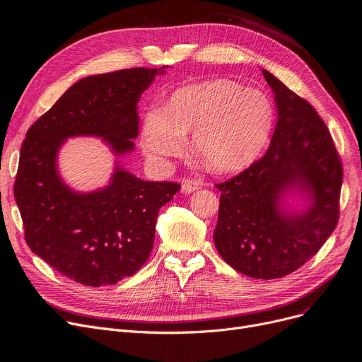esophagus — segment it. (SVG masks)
Returning <instances> with one entry per match:
<instances>
[{
    "label": "esophagus",
    "mask_w": 362,
    "mask_h": 362,
    "mask_svg": "<svg viewBox=\"0 0 362 362\" xmlns=\"http://www.w3.org/2000/svg\"><path fill=\"white\" fill-rule=\"evenodd\" d=\"M197 190V184L190 181V180H184L182 184H181V193H185V194H190L193 192Z\"/></svg>",
    "instance_id": "esophagus-1"
}]
</instances>
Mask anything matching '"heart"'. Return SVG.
Instances as JSON below:
<instances>
[{
  "label": "heart",
  "mask_w": 362,
  "mask_h": 362,
  "mask_svg": "<svg viewBox=\"0 0 362 362\" xmlns=\"http://www.w3.org/2000/svg\"><path fill=\"white\" fill-rule=\"evenodd\" d=\"M274 107L259 90L230 81L185 86L173 93L166 110H149L142 129V149L157 166L182 153L193 133V151L214 172L243 169L265 146Z\"/></svg>",
  "instance_id": "heart-1"
}]
</instances>
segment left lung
<instances>
[{"mask_svg":"<svg viewBox=\"0 0 362 362\" xmlns=\"http://www.w3.org/2000/svg\"><path fill=\"white\" fill-rule=\"evenodd\" d=\"M277 124L265 156L226 182L214 230L217 252L253 279H280L313 257L339 221L343 168L331 133L316 109L268 70ZM306 196L303 211H288L282 197Z\"/></svg>","mask_w":362,"mask_h":362,"instance_id":"obj_1","label":"left lung"}]
</instances>
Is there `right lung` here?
I'll use <instances>...</instances> for the list:
<instances>
[{
	"label": "right lung",
	"mask_w": 362,
	"mask_h": 362,
	"mask_svg": "<svg viewBox=\"0 0 362 362\" xmlns=\"http://www.w3.org/2000/svg\"><path fill=\"white\" fill-rule=\"evenodd\" d=\"M165 69L83 78L27 132L13 190L25 241L76 283L100 288L139 271L153 250L158 211L180 184L144 181L117 163L103 189L74 192L59 177V148L74 136H95L115 156L132 153L139 132L138 102Z\"/></svg>",
	"instance_id": "1"
}]
</instances>
